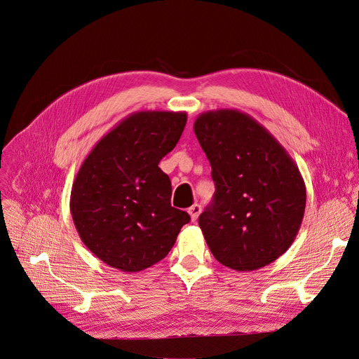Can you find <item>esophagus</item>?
Here are the masks:
<instances>
[{"mask_svg":"<svg viewBox=\"0 0 359 359\" xmlns=\"http://www.w3.org/2000/svg\"><path fill=\"white\" fill-rule=\"evenodd\" d=\"M189 215H190V219H191V222H194L196 220L198 217H199V215H201V212H202V208H201V205H193L191 208H189Z\"/></svg>","mask_w":359,"mask_h":359,"instance_id":"34e87169","label":"esophagus"}]
</instances>
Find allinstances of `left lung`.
Segmentation results:
<instances>
[{"instance_id": "8db88e82", "label": "left lung", "mask_w": 359, "mask_h": 359, "mask_svg": "<svg viewBox=\"0 0 359 359\" xmlns=\"http://www.w3.org/2000/svg\"><path fill=\"white\" fill-rule=\"evenodd\" d=\"M212 166L213 202L199 226L216 260L249 272L295 241L306 187L295 161L253 117L233 109L202 113L193 126Z\"/></svg>"}]
</instances>
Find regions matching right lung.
Wrapping results in <instances>:
<instances>
[{"label": "right lung", "instance_id": "obj_1", "mask_svg": "<svg viewBox=\"0 0 359 359\" xmlns=\"http://www.w3.org/2000/svg\"><path fill=\"white\" fill-rule=\"evenodd\" d=\"M184 111H137L102 137L74 179L70 212L83 243L104 264L140 272L166 257L190 216L172 208L158 168L177 144Z\"/></svg>", "mask_w": 359, "mask_h": 359}]
</instances>
